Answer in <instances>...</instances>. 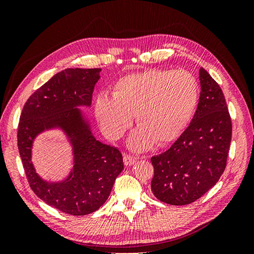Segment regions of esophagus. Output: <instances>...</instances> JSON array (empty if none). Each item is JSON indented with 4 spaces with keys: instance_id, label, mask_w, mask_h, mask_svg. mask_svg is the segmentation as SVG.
<instances>
[{
    "instance_id": "esophagus-1",
    "label": "esophagus",
    "mask_w": 254,
    "mask_h": 254,
    "mask_svg": "<svg viewBox=\"0 0 254 254\" xmlns=\"http://www.w3.org/2000/svg\"><path fill=\"white\" fill-rule=\"evenodd\" d=\"M135 161H136L135 157L130 156V155H128V153H124V163H125V165H127V166L132 165V164L135 163Z\"/></svg>"
}]
</instances>
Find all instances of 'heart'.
Returning a JSON list of instances; mask_svg holds the SVG:
<instances>
[{
  "label": "heart",
  "mask_w": 254,
  "mask_h": 254,
  "mask_svg": "<svg viewBox=\"0 0 254 254\" xmlns=\"http://www.w3.org/2000/svg\"><path fill=\"white\" fill-rule=\"evenodd\" d=\"M199 98L198 83L190 73L148 68L119 79L114 95L101 94L95 101V114L104 133L119 139L136 115L140 127L130 136L134 150L155 143L175 141L188 126Z\"/></svg>",
  "instance_id": "1"
}]
</instances>
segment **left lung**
<instances>
[{"instance_id":"obj_1","label":"left lung","mask_w":254,"mask_h":254,"mask_svg":"<svg viewBox=\"0 0 254 254\" xmlns=\"http://www.w3.org/2000/svg\"><path fill=\"white\" fill-rule=\"evenodd\" d=\"M201 92L188 128L170 149L152 157L151 190L160 201L186 205L219 180L227 166L232 122L219 84L199 68Z\"/></svg>"}]
</instances>
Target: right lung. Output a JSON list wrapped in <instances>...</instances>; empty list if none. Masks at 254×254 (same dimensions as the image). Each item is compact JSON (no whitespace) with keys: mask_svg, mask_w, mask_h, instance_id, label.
<instances>
[{"mask_svg":"<svg viewBox=\"0 0 254 254\" xmlns=\"http://www.w3.org/2000/svg\"><path fill=\"white\" fill-rule=\"evenodd\" d=\"M102 68H66L29 96L18 125V148L34 193L55 209L82 216L98 210L108 199L124 168L122 152L96 141L76 106L90 105ZM60 126L72 136L75 165L63 184L49 185L35 174L30 161L33 137L42 129Z\"/></svg>","mask_w":254,"mask_h":254,"instance_id":"add662e5","label":"right lung"}]
</instances>
